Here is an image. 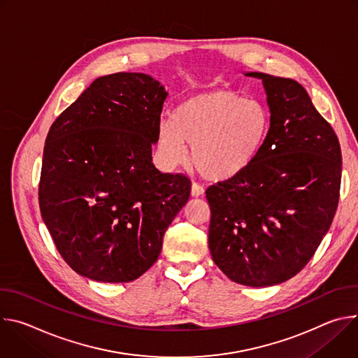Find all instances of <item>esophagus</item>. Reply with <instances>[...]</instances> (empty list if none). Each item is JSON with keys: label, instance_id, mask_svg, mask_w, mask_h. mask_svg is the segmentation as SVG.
<instances>
[{"label": "esophagus", "instance_id": "obj_1", "mask_svg": "<svg viewBox=\"0 0 358 358\" xmlns=\"http://www.w3.org/2000/svg\"><path fill=\"white\" fill-rule=\"evenodd\" d=\"M191 195L192 196H202L203 195V188L198 184H192L191 185Z\"/></svg>", "mask_w": 358, "mask_h": 358}]
</instances>
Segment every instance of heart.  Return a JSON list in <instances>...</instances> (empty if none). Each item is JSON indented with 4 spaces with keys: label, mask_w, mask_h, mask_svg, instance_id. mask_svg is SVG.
Masks as SVG:
<instances>
[{
    "label": "heart",
    "mask_w": 358,
    "mask_h": 358,
    "mask_svg": "<svg viewBox=\"0 0 358 358\" xmlns=\"http://www.w3.org/2000/svg\"><path fill=\"white\" fill-rule=\"evenodd\" d=\"M271 130L268 109L234 90L192 96L159 130V150L169 167L185 166L192 150L196 171L210 181L241 177L261 156Z\"/></svg>",
    "instance_id": "1"
}]
</instances>
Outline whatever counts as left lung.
Masks as SVG:
<instances>
[{
	"instance_id": "1",
	"label": "left lung",
	"mask_w": 358,
	"mask_h": 358,
	"mask_svg": "<svg viewBox=\"0 0 358 358\" xmlns=\"http://www.w3.org/2000/svg\"><path fill=\"white\" fill-rule=\"evenodd\" d=\"M246 76L264 82L271 130L246 173L206 191L208 245L231 280L264 287L297 275L327 234L340 198L341 150L300 83L261 72Z\"/></svg>"
}]
</instances>
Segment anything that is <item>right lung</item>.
Wrapping results in <instances>:
<instances>
[{
	"instance_id": "right-lung-1",
	"label": "right lung",
	"mask_w": 358,
	"mask_h": 358,
	"mask_svg": "<svg viewBox=\"0 0 358 358\" xmlns=\"http://www.w3.org/2000/svg\"><path fill=\"white\" fill-rule=\"evenodd\" d=\"M164 87L144 73L97 78L50 126L39 208L65 262L97 282H131L159 259L191 181L159 171Z\"/></svg>"
}]
</instances>
